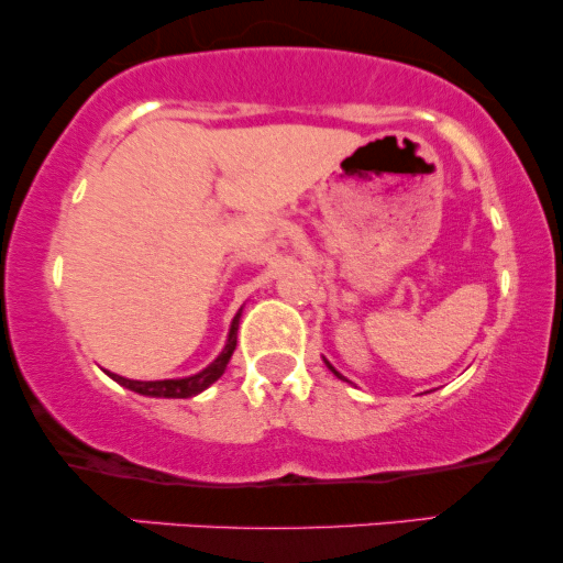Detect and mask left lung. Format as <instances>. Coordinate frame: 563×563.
I'll use <instances>...</instances> for the list:
<instances>
[{"mask_svg": "<svg viewBox=\"0 0 563 563\" xmlns=\"http://www.w3.org/2000/svg\"><path fill=\"white\" fill-rule=\"evenodd\" d=\"M325 365H328V367H331V371H333V365H331V363H325ZM333 373H335V371H333ZM335 376H339V378H341V373H335Z\"/></svg>", "mask_w": 563, "mask_h": 563, "instance_id": "obj_1", "label": "left lung"}]
</instances>
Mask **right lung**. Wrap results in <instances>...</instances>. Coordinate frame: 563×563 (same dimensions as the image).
I'll list each match as a JSON object with an SVG mask.
<instances>
[{"label": "right lung", "instance_id": "1", "mask_svg": "<svg viewBox=\"0 0 563 563\" xmlns=\"http://www.w3.org/2000/svg\"><path fill=\"white\" fill-rule=\"evenodd\" d=\"M238 320H241V312H238L235 320H232L228 344H224L222 354H219V357L209 367H203V371L196 373V376L166 378V380H132V378L115 376V373H111V378L119 380V384L126 386V389L145 394V397H169V399L196 397V394L209 389V386L214 384L219 376H222L224 367H228L232 352H235V344H238Z\"/></svg>", "mask_w": 563, "mask_h": 563}]
</instances>
